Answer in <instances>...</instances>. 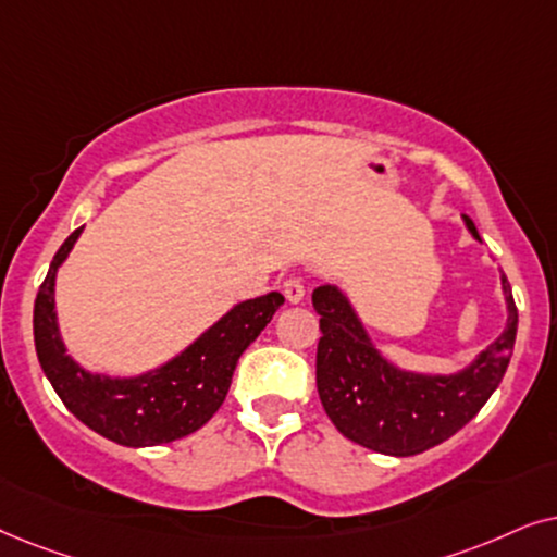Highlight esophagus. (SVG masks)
Instances as JSON below:
<instances>
[{
    "mask_svg": "<svg viewBox=\"0 0 557 557\" xmlns=\"http://www.w3.org/2000/svg\"><path fill=\"white\" fill-rule=\"evenodd\" d=\"M283 293H285L287 302L298 306V302L306 298V285H302V280L290 277V280H285V283H283Z\"/></svg>",
    "mask_w": 557,
    "mask_h": 557,
    "instance_id": "esophagus-1",
    "label": "esophagus"
}]
</instances>
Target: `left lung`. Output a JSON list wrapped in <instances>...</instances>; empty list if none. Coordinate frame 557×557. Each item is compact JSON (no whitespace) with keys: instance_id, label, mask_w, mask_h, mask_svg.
I'll use <instances>...</instances> for the list:
<instances>
[{"instance_id":"obj_1","label":"left lung","mask_w":557,"mask_h":557,"mask_svg":"<svg viewBox=\"0 0 557 557\" xmlns=\"http://www.w3.org/2000/svg\"><path fill=\"white\" fill-rule=\"evenodd\" d=\"M463 226L481 236L471 219ZM504 331L458 372H414L395 364L374 344L359 310L338 285L313 290L321 315L315 382L323 410L348 441L384 456H414L456 435L494 395L517 338V308L502 274Z\"/></svg>"}]
</instances>
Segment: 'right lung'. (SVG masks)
Masks as SVG:
<instances>
[{
  "instance_id": "1",
  "label": "right lung",
  "mask_w": 557,
  "mask_h": 557,
  "mask_svg": "<svg viewBox=\"0 0 557 557\" xmlns=\"http://www.w3.org/2000/svg\"><path fill=\"white\" fill-rule=\"evenodd\" d=\"M81 234L84 226L55 251L35 298V351L48 382L84 425L119 446H160L196 433L224 405L236 361L272 321L285 298L280 293H267L236 302L183 351L147 372L132 376L91 372L69 354L55 310L58 270Z\"/></svg>"
}]
</instances>
